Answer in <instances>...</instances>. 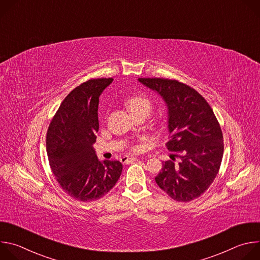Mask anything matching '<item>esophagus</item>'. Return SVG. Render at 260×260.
I'll list each match as a JSON object with an SVG mask.
<instances>
[{
    "mask_svg": "<svg viewBox=\"0 0 260 260\" xmlns=\"http://www.w3.org/2000/svg\"><path fill=\"white\" fill-rule=\"evenodd\" d=\"M137 158L136 157H129V156H123L120 158V161L122 164H129V162H133L135 161Z\"/></svg>",
    "mask_w": 260,
    "mask_h": 260,
    "instance_id": "obj_1",
    "label": "esophagus"
}]
</instances>
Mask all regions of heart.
<instances>
[{
  "label": "heart",
  "instance_id": "1",
  "mask_svg": "<svg viewBox=\"0 0 260 260\" xmlns=\"http://www.w3.org/2000/svg\"><path fill=\"white\" fill-rule=\"evenodd\" d=\"M127 107L133 114L137 112H146L149 114L152 109V104L149 99L144 95H136L128 99Z\"/></svg>",
  "mask_w": 260,
  "mask_h": 260
}]
</instances>
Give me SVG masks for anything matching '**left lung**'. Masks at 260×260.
<instances>
[{
	"label": "left lung",
	"mask_w": 260,
	"mask_h": 260,
	"mask_svg": "<svg viewBox=\"0 0 260 260\" xmlns=\"http://www.w3.org/2000/svg\"><path fill=\"white\" fill-rule=\"evenodd\" d=\"M139 81L156 91L168 107L166 145L174 154L172 160L162 162L155 182L177 202L196 200L213 183L223 156V136L213 110L196 89L177 80L139 78Z\"/></svg>",
	"instance_id": "8db88e82"
}]
</instances>
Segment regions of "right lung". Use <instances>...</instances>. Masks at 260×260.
<instances>
[{
	"label": "right lung",
	"instance_id": "right-lung-1",
	"mask_svg": "<svg viewBox=\"0 0 260 260\" xmlns=\"http://www.w3.org/2000/svg\"><path fill=\"white\" fill-rule=\"evenodd\" d=\"M112 78L90 79L62 101L46 136L49 165L60 187L80 202L101 199L114 187L122 164L100 161L93 144L99 131V98Z\"/></svg>",
	"mask_w": 260,
	"mask_h": 260
}]
</instances>
